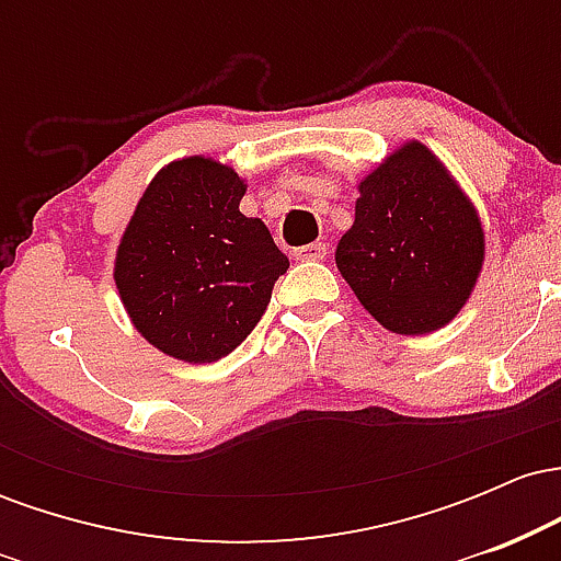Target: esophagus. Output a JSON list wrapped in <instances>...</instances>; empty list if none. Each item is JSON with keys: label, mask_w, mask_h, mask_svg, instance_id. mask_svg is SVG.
<instances>
[{"label": "esophagus", "mask_w": 561, "mask_h": 561, "mask_svg": "<svg viewBox=\"0 0 561 561\" xmlns=\"http://www.w3.org/2000/svg\"><path fill=\"white\" fill-rule=\"evenodd\" d=\"M327 244L324 242H311V244H300V248L293 250L295 261H324L327 259Z\"/></svg>", "instance_id": "1"}]
</instances>
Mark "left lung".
Returning a JSON list of instances; mask_svg holds the SVG:
<instances>
[{
  "label": "left lung",
  "instance_id": "8db88e82",
  "mask_svg": "<svg viewBox=\"0 0 561 561\" xmlns=\"http://www.w3.org/2000/svg\"><path fill=\"white\" fill-rule=\"evenodd\" d=\"M356 221L337 242L340 274L385 330L427 334L461 311L485 237L446 165L405 141L358 184Z\"/></svg>",
  "mask_w": 561,
  "mask_h": 561
}]
</instances>
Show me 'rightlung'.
<instances>
[{
  "label": "right lung",
  "instance_id": "add662e5",
  "mask_svg": "<svg viewBox=\"0 0 561 561\" xmlns=\"http://www.w3.org/2000/svg\"><path fill=\"white\" fill-rule=\"evenodd\" d=\"M244 182L192 156L158 171L115 253V287L141 337L165 356L210 364L259 324L289 268L261 218L240 214Z\"/></svg>",
  "mask_w": 561,
  "mask_h": 561
}]
</instances>
